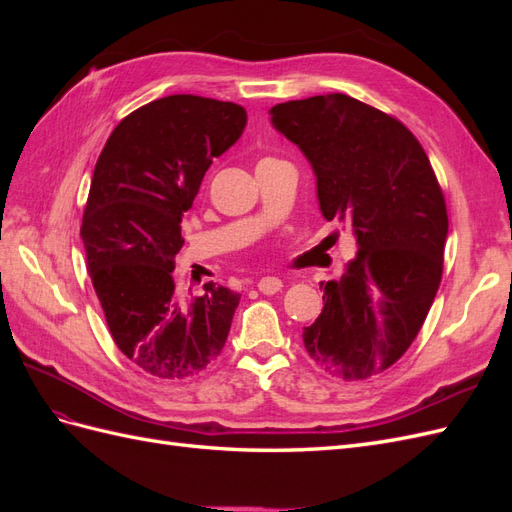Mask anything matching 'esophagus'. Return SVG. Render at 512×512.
<instances>
[{
	"instance_id": "1",
	"label": "esophagus",
	"mask_w": 512,
	"mask_h": 512,
	"mask_svg": "<svg viewBox=\"0 0 512 512\" xmlns=\"http://www.w3.org/2000/svg\"><path fill=\"white\" fill-rule=\"evenodd\" d=\"M282 288H284V284H282L280 277H262V280L258 282V290L262 294H275V292H280Z\"/></svg>"
}]
</instances>
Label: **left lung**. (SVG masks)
Masks as SVG:
<instances>
[{"instance_id": "obj_1", "label": "left lung", "mask_w": 512, "mask_h": 512, "mask_svg": "<svg viewBox=\"0 0 512 512\" xmlns=\"http://www.w3.org/2000/svg\"><path fill=\"white\" fill-rule=\"evenodd\" d=\"M275 128L312 162L320 211L352 228L356 254L320 284L322 314L303 329L314 363L339 380H367L412 346L436 299L448 213L418 138L397 117L346 94L271 108Z\"/></svg>"}]
</instances>
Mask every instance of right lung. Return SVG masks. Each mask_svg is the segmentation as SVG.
I'll return each instance as SVG.
<instances>
[{
  "label": "right lung",
  "mask_w": 512,
  "mask_h": 512,
  "mask_svg": "<svg viewBox=\"0 0 512 512\" xmlns=\"http://www.w3.org/2000/svg\"><path fill=\"white\" fill-rule=\"evenodd\" d=\"M245 121L235 102L166 96L123 117L96 162L81 224L87 271L113 342L153 378L198 376L226 344L239 294L209 282L185 301L173 269L181 215Z\"/></svg>",
  "instance_id": "right-lung-1"
}]
</instances>
